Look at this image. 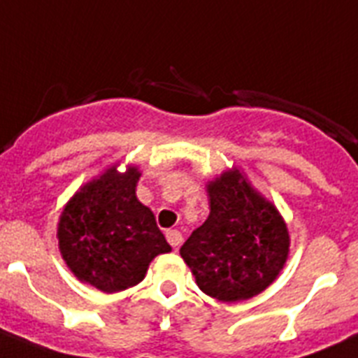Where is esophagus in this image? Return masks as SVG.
<instances>
[{"mask_svg": "<svg viewBox=\"0 0 358 358\" xmlns=\"http://www.w3.org/2000/svg\"><path fill=\"white\" fill-rule=\"evenodd\" d=\"M166 238H167V241H169L171 247H175V248H178L183 241V236L180 231H167Z\"/></svg>", "mask_w": 358, "mask_h": 358, "instance_id": "esophagus-1", "label": "esophagus"}]
</instances>
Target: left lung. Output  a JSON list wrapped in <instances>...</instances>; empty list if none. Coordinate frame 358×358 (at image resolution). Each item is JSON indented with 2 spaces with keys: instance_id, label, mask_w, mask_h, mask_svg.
<instances>
[{
  "instance_id": "1",
  "label": "left lung",
  "mask_w": 358,
  "mask_h": 358,
  "mask_svg": "<svg viewBox=\"0 0 358 358\" xmlns=\"http://www.w3.org/2000/svg\"><path fill=\"white\" fill-rule=\"evenodd\" d=\"M210 214L180 248L201 292L223 303L270 287L288 257L290 236L275 205L239 169L207 182Z\"/></svg>"
}]
</instances>
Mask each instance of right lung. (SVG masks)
Here are the masks:
<instances>
[{
  "label": "right lung",
  "instance_id": "right-lung-1",
  "mask_svg": "<svg viewBox=\"0 0 358 358\" xmlns=\"http://www.w3.org/2000/svg\"><path fill=\"white\" fill-rule=\"evenodd\" d=\"M141 171L117 164L71 196L59 217L61 256L79 281L106 294L135 287L158 254L171 252L155 214L136 198Z\"/></svg>",
  "mask_w": 358,
  "mask_h": 358
}]
</instances>
